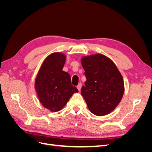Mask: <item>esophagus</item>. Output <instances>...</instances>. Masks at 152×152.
Returning <instances> with one entry per match:
<instances>
[{
  "instance_id": "34e87169",
  "label": "esophagus",
  "mask_w": 152,
  "mask_h": 152,
  "mask_svg": "<svg viewBox=\"0 0 152 152\" xmlns=\"http://www.w3.org/2000/svg\"><path fill=\"white\" fill-rule=\"evenodd\" d=\"M77 87L78 90H79V91H80V89H81V87H82V84H81V83H79V84H78V86H77Z\"/></svg>"
}]
</instances>
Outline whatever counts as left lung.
Listing matches in <instances>:
<instances>
[{
  "label": "left lung",
  "instance_id": "1",
  "mask_svg": "<svg viewBox=\"0 0 152 152\" xmlns=\"http://www.w3.org/2000/svg\"><path fill=\"white\" fill-rule=\"evenodd\" d=\"M86 78L82 87L83 96L90 111L98 116L107 115L115 108L123 96L122 77L114 63L103 54L82 58Z\"/></svg>",
  "mask_w": 152,
  "mask_h": 152
}]
</instances>
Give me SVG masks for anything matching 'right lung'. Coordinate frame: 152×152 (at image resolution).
<instances>
[{"instance_id": "obj_1", "label": "right lung", "mask_w": 152, "mask_h": 152, "mask_svg": "<svg viewBox=\"0 0 152 152\" xmlns=\"http://www.w3.org/2000/svg\"><path fill=\"white\" fill-rule=\"evenodd\" d=\"M66 60L64 54L55 53L45 59L36 78L35 87L40 102L51 112L61 110L74 93L79 92L71 78L63 71Z\"/></svg>"}]
</instances>
